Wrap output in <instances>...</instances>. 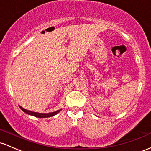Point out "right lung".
<instances>
[{
    "label": "right lung",
    "mask_w": 151,
    "mask_h": 151,
    "mask_svg": "<svg viewBox=\"0 0 151 151\" xmlns=\"http://www.w3.org/2000/svg\"><path fill=\"white\" fill-rule=\"evenodd\" d=\"M20 108H21V110L24 111V112H26V114H28V115L34 116V117H39V118H45V117H52V116H54V115H57V114L59 113V112H60L61 110H62V109H60V110H57V111H56V112H49V113H39V112H32V111H30V110H26V109L23 108L22 107H21V106H20Z\"/></svg>",
    "instance_id": "add662e5"
}]
</instances>
